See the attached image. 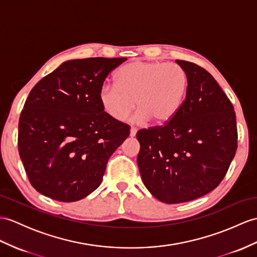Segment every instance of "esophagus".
Here are the masks:
<instances>
[{
  "label": "esophagus",
  "instance_id": "1",
  "mask_svg": "<svg viewBox=\"0 0 257 257\" xmlns=\"http://www.w3.org/2000/svg\"><path fill=\"white\" fill-rule=\"evenodd\" d=\"M136 132H137V130L135 128V127H132V128H131V133H130V135L131 136H135L136 135Z\"/></svg>",
  "mask_w": 257,
  "mask_h": 257
}]
</instances>
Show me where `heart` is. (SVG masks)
Listing matches in <instances>:
<instances>
[{
	"label": "heart",
	"mask_w": 257,
	"mask_h": 257,
	"mask_svg": "<svg viewBox=\"0 0 257 257\" xmlns=\"http://www.w3.org/2000/svg\"><path fill=\"white\" fill-rule=\"evenodd\" d=\"M115 85L99 92L102 109L116 121H124L136 105L140 121L160 124L177 114L185 97L187 74L176 63L134 61L114 75Z\"/></svg>",
	"instance_id": "1"
}]
</instances>
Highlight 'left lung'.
<instances>
[{"label": "left lung", "instance_id": "obj_1", "mask_svg": "<svg viewBox=\"0 0 257 257\" xmlns=\"http://www.w3.org/2000/svg\"><path fill=\"white\" fill-rule=\"evenodd\" d=\"M177 63L189 78L177 114L136 134L143 182L167 204L190 202L216 189L237 147L235 112L226 93L202 66L182 60Z\"/></svg>", "mask_w": 257, "mask_h": 257}]
</instances>
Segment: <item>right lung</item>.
Masks as SVG:
<instances>
[{
  "label": "right lung",
  "instance_id": "obj_1",
  "mask_svg": "<svg viewBox=\"0 0 257 257\" xmlns=\"http://www.w3.org/2000/svg\"><path fill=\"white\" fill-rule=\"evenodd\" d=\"M126 58L66 61L35 85L18 123V152L30 184L59 202L89 195L130 125L111 117L99 92Z\"/></svg>",
  "mask_w": 257,
  "mask_h": 257
}]
</instances>
